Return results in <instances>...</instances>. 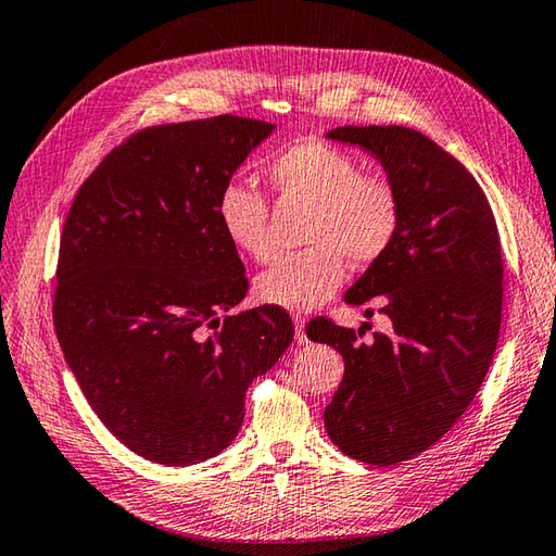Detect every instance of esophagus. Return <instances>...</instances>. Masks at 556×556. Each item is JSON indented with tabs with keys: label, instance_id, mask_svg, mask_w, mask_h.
Wrapping results in <instances>:
<instances>
[{
	"label": "esophagus",
	"instance_id": "1",
	"mask_svg": "<svg viewBox=\"0 0 556 556\" xmlns=\"http://www.w3.org/2000/svg\"><path fill=\"white\" fill-rule=\"evenodd\" d=\"M291 320H293V328H296V342H299V344H308L306 318H303L301 313H296V315H291Z\"/></svg>",
	"mask_w": 556,
	"mask_h": 556
}]
</instances>
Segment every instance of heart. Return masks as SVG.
Wrapping results in <instances>:
<instances>
[{"label": "heart", "instance_id": "b5f03b06", "mask_svg": "<svg viewBox=\"0 0 556 556\" xmlns=\"http://www.w3.org/2000/svg\"><path fill=\"white\" fill-rule=\"evenodd\" d=\"M281 200L313 206L306 253L285 255L255 279L263 303L287 311L323 306L342 287L350 260L368 267L388 253L400 231L402 200L395 180L364 170L350 151L325 141H296L267 163ZM216 219L236 250L265 263L275 253L265 192L248 180H228L216 198Z\"/></svg>", "mask_w": 556, "mask_h": 556}]
</instances>
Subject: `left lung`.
Wrapping results in <instances>:
<instances>
[{"label":"left lung","instance_id":"1","mask_svg":"<svg viewBox=\"0 0 556 556\" xmlns=\"http://www.w3.org/2000/svg\"><path fill=\"white\" fill-rule=\"evenodd\" d=\"M328 137L371 151L402 200L393 245L344 293L350 306L378 303L390 330L368 342L366 323L352 330L320 318L306 330L344 358L325 407L330 441L388 467L437 443L480 390L502 328V241L480 182L417 129L346 125Z\"/></svg>","mask_w":556,"mask_h":556}]
</instances>
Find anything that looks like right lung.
Masks as SVG:
<instances>
[{
  "instance_id": "1",
  "label": "right lung",
  "mask_w": 556,
  "mask_h": 556,
  "mask_svg": "<svg viewBox=\"0 0 556 556\" xmlns=\"http://www.w3.org/2000/svg\"><path fill=\"white\" fill-rule=\"evenodd\" d=\"M271 129L236 115L139 129L64 222L52 299L64 358L108 431L159 465L231 445L248 386L293 340L279 306L228 313L248 277L216 219L219 190Z\"/></svg>"
}]
</instances>
